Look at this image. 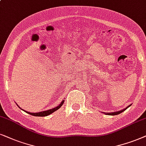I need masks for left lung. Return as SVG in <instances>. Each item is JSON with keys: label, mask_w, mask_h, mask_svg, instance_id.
Returning <instances> with one entry per match:
<instances>
[{"label": "left lung", "mask_w": 146, "mask_h": 146, "mask_svg": "<svg viewBox=\"0 0 146 146\" xmlns=\"http://www.w3.org/2000/svg\"><path fill=\"white\" fill-rule=\"evenodd\" d=\"M131 106V105H129V106H127V108H125V109H123V110H120V111H115V112H111V113H106V114H107V115H118V114H119V113H122L123 111H125V110H127V109L129 108V107Z\"/></svg>", "instance_id": "8db88e82"}]
</instances>
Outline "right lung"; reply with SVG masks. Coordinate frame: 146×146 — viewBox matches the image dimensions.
<instances>
[{"label":"right lung","mask_w":146,"mask_h":146,"mask_svg":"<svg viewBox=\"0 0 146 146\" xmlns=\"http://www.w3.org/2000/svg\"><path fill=\"white\" fill-rule=\"evenodd\" d=\"M65 101L63 100L62 101V102L60 104L59 106L56 107V108H54L53 109H50V110H46V111H40V112H38V113H31V112H28V111H26L23 110V109H21L20 107H19L18 105H17V106L19 107V108L21 109V110L24 111H25L26 113H27L30 114V115H33V116H37V117H44V116H47L48 115H50V114L53 113V112H55V111H57V110H59V109L61 108V107L62 106V105L63 104V103Z\"/></svg>","instance_id":"right-lung-1"}]
</instances>
